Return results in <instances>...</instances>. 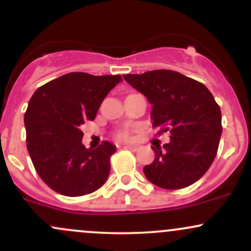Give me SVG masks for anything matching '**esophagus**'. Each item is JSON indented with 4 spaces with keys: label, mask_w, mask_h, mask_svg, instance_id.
Returning a JSON list of instances; mask_svg holds the SVG:
<instances>
[{
    "label": "esophagus",
    "mask_w": 251,
    "mask_h": 251,
    "mask_svg": "<svg viewBox=\"0 0 251 251\" xmlns=\"http://www.w3.org/2000/svg\"><path fill=\"white\" fill-rule=\"evenodd\" d=\"M125 148L126 150H130V151H137L139 150V146H137V145H126Z\"/></svg>",
    "instance_id": "1"
}]
</instances>
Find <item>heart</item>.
<instances>
[{
  "instance_id": "obj_1",
  "label": "heart",
  "mask_w": 251,
  "mask_h": 251,
  "mask_svg": "<svg viewBox=\"0 0 251 251\" xmlns=\"http://www.w3.org/2000/svg\"><path fill=\"white\" fill-rule=\"evenodd\" d=\"M117 137L121 140H128L130 137V134L128 130H121L117 133Z\"/></svg>"
}]
</instances>
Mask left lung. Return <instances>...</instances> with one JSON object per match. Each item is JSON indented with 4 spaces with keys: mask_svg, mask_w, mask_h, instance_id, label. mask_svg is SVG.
I'll return each mask as SVG.
<instances>
[{
    "mask_svg": "<svg viewBox=\"0 0 251 251\" xmlns=\"http://www.w3.org/2000/svg\"><path fill=\"white\" fill-rule=\"evenodd\" d=\"M146 96L158 135L171 134L163 148L152 147L154 161L144 168L150 182L163 189H182L212 165L222 136V111L203 83L169 69L123 75Z\"/></svg>",
    "mask_w": 251,
    "mask_h": 251,
    "instance_id": "left-lung-1",
    "label": "left lung"
}]
</instances>
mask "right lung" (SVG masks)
Instances as JSON below:
<instances>
[{
    "mask_svg": "<svg viewBox=\"0 0 251 251\" xmlns=\"http://www.w3.org/2000/svg\"><path fill=\"white\" fill-rule=\"evenodd\" d=\"M121 75L69 73L40 86L25 112L27 151L43 182L66 196H81L101 187L116 147L103 141L96 150L81 144V126L93 121Z\"/></svg>",
    "mask_w": 251,
    "mask_h": 251,
    "instance_id": "add662e5",
    "label": "right lung"
}]
</instances>
